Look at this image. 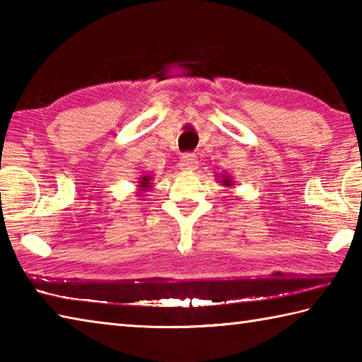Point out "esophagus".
I'll return each mask as SVG.
<instances>
[{
  "instance_id": "esophagus-1",
  "label": "esophagus",
  "mask_w": 362,
  "mask_h": 362,
  "mask_svg": "<svg viewBox=\"0 0 362 362\" xmlns=\"http://www.w3.org/2000/svg\"><path fill=\"white\" fill-rule=\"evenodd\" d=\"M199 163H197V157L194 153H185L180 160V168L183 171H196Z\"/></svg>"
}]
</instances>
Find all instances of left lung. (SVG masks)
Segmentation results:
<instances>
[{
    "label": "left lung",
    "mask_w": 362,
    "mask_h": 362,
    "mask_svg": "<svg viewBox=\"0 0 362 362\" xmlns=\"http://www.w3.org/2000/svg\"><path fill=\"white\" fill-rule=\"evenodd\" d=\"M219 183H223V187H233V185H235V182H233L232 177L228 175V174L221 175V180H219Z\"/></svg>",
    "instance_id": "obj_1"
}]
</instances>
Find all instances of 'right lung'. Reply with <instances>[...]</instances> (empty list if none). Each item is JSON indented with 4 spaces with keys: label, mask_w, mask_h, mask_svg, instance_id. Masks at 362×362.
<instances>
[{
    "label": "right lung",
    "mask_w": 362,
    "mask_h": 362,
    "mask_svg": "<svg viewBox=\"0 0 362 362\" xmlns=\"http://www.w3.org/2000/svg\"><path fill=\"white\" fill-rule=\"evenodd\" d=\"M152 180H153V177L152 175H139L138 177V193H139V196H141V193H146V191H148L152 188Z\"/></svg>",
    "instance_id": "obj_1"
}]
</instances>
